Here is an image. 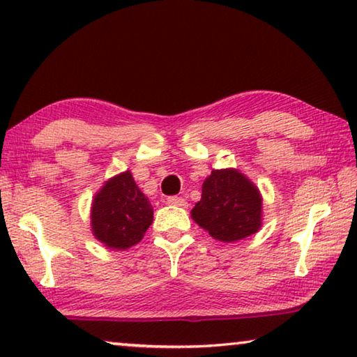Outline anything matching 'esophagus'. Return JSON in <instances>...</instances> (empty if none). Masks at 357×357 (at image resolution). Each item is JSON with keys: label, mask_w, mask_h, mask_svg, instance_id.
<instances>
[{"label": "esophagus", "mask_w": 357, "mask_h": 357, "mask_svg": "<svg viewBox=\"0 0 357 357\" xmlns=\"http://www.w3.org/2000/svg\"><path fill=\"white\" fill-rule=\"evenodd\" d=\"M167 203L168 204H173V206H181V208H185L187 206V202L184 200V198L183 197H176V195L168 197L167 198Z\"/></svg>", "instance_id": "1"}]
</instances>
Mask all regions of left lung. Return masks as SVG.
Segmentation results:
<instances>
[{
  "label": "left lung",
  "mask_w": 357,
  "mask_h": 357,
  "mask_svg": "<svg viewBox=\"0 0 357 357\" xmlns=\"http://www.w3.org/2000/svg\"><path fill=\"white\" fill-rule=\"evenodd\" d=\"M190 215L214 239L234 243L261 227V197L243 173L229 168L213 170Z\"/></svg>",
  "instance_id": "left-lung-1"
}]
</instances>
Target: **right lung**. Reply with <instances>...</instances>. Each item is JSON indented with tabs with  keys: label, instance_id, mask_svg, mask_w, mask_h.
<instances>
[{
	"label": "right lung",
	"instance_id": "right-lung-1",
	"mask_svg": "<svg viewBox=\"0 0 357 357\" xmlns=\"http://www.w3.org/2000/svg\"><path fill=\"white\" fill-rule=\"evenodd\" d=\"M153 206L130 172L112 178L96 195L91 209L94 236L110 249L124 250L140 243L153 223Z\"/></svg>",
	"mask_w": 357,
	"mask_h": 357
}]
</instances>
